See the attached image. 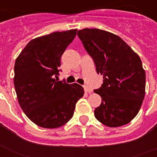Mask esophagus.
<instances>
[{
    "label": "esophagus",
    "instance_id": "esophagus-1",
    "mask_svg": "<svg viewBox=\"0 0 157 157\" xmlns=\"http://www.w3.org/2000/svg\"><path fill=\"white\" fill-rule=\"evenodd\" d=\"M84 90H85L86 92H89V93L92 92V89L88 87L87 86H84Z\"/></svg>",
    "mask_w": 157,
    "mask_h": 157
}]
</instances>
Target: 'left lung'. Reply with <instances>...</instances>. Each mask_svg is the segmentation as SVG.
I'll return each instance as SVG.
<instances>
[{"label":"left lung","mask_w":157,"mask_h":157,"mask_svg":"<svg viewBox=\"0 0 157 157\" xmlns=\"http://www.w3.org/2000/svg\"><path fill=\"white\" fill-rule=\"evenodd\" d=\"M92 57L97 72L103 75L102 86L94 92L101 96L96 118L109 127L131 121L140 109L145 94V71L139 55L112 33L84 29L77 33Z\"/></svg>","instance_id":"8db88e82"}]
</instances>
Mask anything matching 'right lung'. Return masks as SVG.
<instances>
[{"label": "right lung", "mask_w": 157, "mask_h": 157, "mask_svg": "<svg viewBox=\"0 0 157 157\" xmlns=\"http://www.w3.org/2000/svg\"><path fill=\"white\" fill-rule=\"evenodd\" d=\"M77 29L54 32L32 39L15 61L14 86L27 117L42 128H55L72 118L84 95L82 86L59 81L60 58Z\"/></svg>", "instance_id": "1"}]
</instances>
